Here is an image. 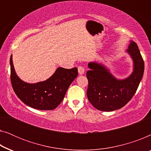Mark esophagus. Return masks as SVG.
I'll use <instances>...</instances> for the list:
<instances>
[{"mask_svg": "<svg viewBox=\"0 0 151 151\" xmlns=\"http://www.w3.org/2000/svg\"><path fill=\"white\" fill-rule=\"evenodd\" d=\"M78 73H79L80 75H82V74L84 73V68L83 67H82V66L78 67Z\"/></svg>", "mask_w": 151, "mask_h": 151, "instance_id": "esophagus-1", "label": "esophagus"}]
</instances>
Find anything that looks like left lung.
Segmentation results:
<instances>
[{
  "label": "left lung",
  "mask_w": 151,
  "mask_h": 151,
  "mask_svg": "<svg viewBox=\"0 0 151 151\" xmlns=\"http://www.w3.org/2000/svg\"><path fill=\"white\" fill-rule=\"evenodd\" d=\"M127 51L133 60V71L129 78L117 80L100 64L88 63V100L99 111H113L121 109L131 100L143 77L144 63L138 47L130 41Z\"/></svg>",
  "instance_id": "obj_1"
}]
</instances>
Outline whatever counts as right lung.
Wrapping results in <instances>:
<instances>
[{"instance_id": "1", "label": "right lung", "mask_w": 151, "mask_h": 151, "mask_svg": "<svg viewBox=\"0 0 151 151\" xmlns=\"http://www.w3.org/2000/svg\"><path fill=\"white\" fill-rule=\"evenodd\" d=\"M11 82L12 88L18 98L27 106L38 110H53L60 104L66 92L78 76L76 67L67 69L58 68L53 75L45 81L29 84L16 75L10 58Z\"/></svg>"}]
</instances>
